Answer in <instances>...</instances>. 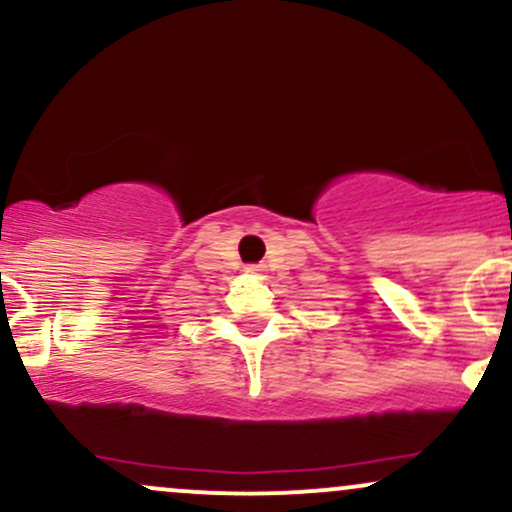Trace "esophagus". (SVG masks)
<instances>
[{
	"instance_id": "obj_1",
	"label": "esophagus",
	"mask_w": 512,
	"mask_h": 512,
	"mask_svg": "<svg viewBox=\"0 0 512 512\" xmlns=\"http://www.w3.org/2000/svg\"><path fill=\"white\" fill-rule=\"evenodd\" d=\"M245 272L257 274V272H262V267H260V264H250V267H245Z\"/></svg>"
}]
</instances>
